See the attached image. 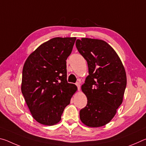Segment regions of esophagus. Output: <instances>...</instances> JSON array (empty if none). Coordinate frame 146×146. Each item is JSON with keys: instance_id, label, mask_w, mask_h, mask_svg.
I'll return each instance as SVG.
<instances>
[{"instance_id": "obj_1", "label": "esophagus", "mask_w": 146, "mask_h": 146, "mask_svg": "<svg viewBox=\"0 0 146 146\" xmlns=\"http://www.w3.org/2000/svg\"><path fill=\"white\" fill-rule=\"evenodd\" d=\"M75 84H76V86H77V88H78V90L79 91L80 90V82H76L75 83Z\"/></svg>"}]
</instances>
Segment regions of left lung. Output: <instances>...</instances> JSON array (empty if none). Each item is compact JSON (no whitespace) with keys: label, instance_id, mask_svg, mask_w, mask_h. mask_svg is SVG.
Instances as JSON below:
<instances>
[{"label":"left lung","instance_id":"obj_1","mask_svg":"<svg viewBox=\"0 0 146 146\" xmlns=\"http://www.w3.org/2000/svg\"><path fill=\"white\" fill-rule=\"evenodd\" d=\"M76 47L87 61L89 71L81 87L88 104L80 111V120L88 127L103 126L122 103L127 84L124 67L116 51L102 40L77 39Z\"/></svg>","mask_w":146,"mask_h":146}]
</instances>
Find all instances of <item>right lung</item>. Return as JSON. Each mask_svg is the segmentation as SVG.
<instances>
[{"label":"right lung","mask_w":146,"mask_h":146,"mask_svg":"<svg viewBox=\"0 0 146 146\" xmlns=\"http://www.w3.org/2000/svg\"><path fill=\"white\" fill-rule=\"evenodd\" d=\"M75 37H55L38 46L24 63L21 91L32 117L41 124L53 125L77 90L67 82L66 60Z\"/></svg>","instance_id":"obj_1"}]
</instances>
